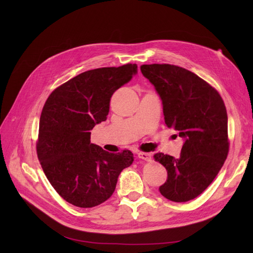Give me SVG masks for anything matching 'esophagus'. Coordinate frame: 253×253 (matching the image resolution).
Returning a JSON list of instances; mask_svg holds the SVG:
<instances>
[{"mask_svg": "<svg viewBox=\"0 0 253 253\" xmlns=\"http://www.w3.org/2000/svg\"><path fill=\"white\" fill-rule=\"evenodd\" d=\"M137 155H138L139 158L145 160V162H151V160H152V154H151V153H148V152H138V153H137Z\"/></svg>", "mask_w": 253, "mask_h": 253, "instance_id": "1", "label": "esophagus"}]
</instances>
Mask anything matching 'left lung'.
<instances>
[{"label":"left lung","mask_w":253,"mask_h":253,"mask_svg":"<svg viewBox=\"0 0 253 253\" xmlns=\"http://www.w3.org/2000/svg\"><path fill=\"white\" fill-rule=\"evenodd\" d=\"M142 75L163 101L165 122L183 139L180 156L156 153L154 159L168 171L159 192L168 200H193L209 187L229 152L228 116L218 91L186 68L144 64Z\"/></svg>","instance_id":"8db88e82"}]
</instances>
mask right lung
<instances>
[{
    "instance_id": "add662e5",
    "label": "right lung",
    "mask_w": 253,
    "mask_h": 253,
    "mask_svg": "<svg viewBox=\"0 0 253 253\" xmlns=\"http://www.w3.org/2000/svg\"><path fill=\"white\" fill-rule=\"evenodd\" d=\"M137 74L136 64L84 72L57 87L40 117L37 154L59 195L80 208L102 204L114 193L133 153L104 151L90 143V129L106 120L111 97Z\"/></svg>"
}]
</instances>
